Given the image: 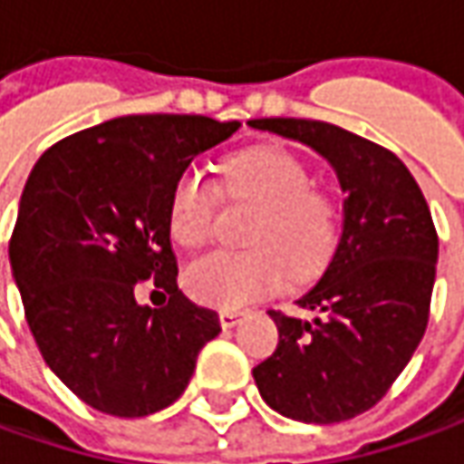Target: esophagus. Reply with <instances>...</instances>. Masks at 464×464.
Returning a JSON list of instances; mask_svg holds the SVG:
<instances>
[{
	"instance_id": "esophagus-1",
	"label": "esophagus",
	"mask_w": 464,
	"mask_h": 464,
	"mask_svg": "<svg viewBox=\"0 0 464 464\" xmlns=\"http://www.w3.org/2000/svg\"><path fill=\"white\" fill-rule=\"evenodd\" d=\"M220 326L223 328H233L236 324H238V318H241V311H236V308H231V311H220Z\"/></svg>"
}]
</instances>
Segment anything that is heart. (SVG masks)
Masks as SVG:
<instances>
[{
  "instance_id": "heart-1",
  "label": "heart",
  "mask_w": 464,
  "mask_h": 464,
  "mask_svg": "<svg viewBox=\"0 0 464 464\" xmlns=\"http://www.w3.org/2000/svg\"><path fill=\"white\" fill-rule=\"evenodd\" d=\"M223 187L231 198L262 208L248 251H210L184 269V287L202 305L223 311L285 287L287 269L295 280L321 275L336 254L342 213L336 198L315 187L308 167L282 149L236 153L223 167ZM220 189L198 167L177 177L169 198V231L187 248L213 236Z\"/></svg>"
}]
</instances>
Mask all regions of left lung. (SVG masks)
Segmentation results:
<instances>
[{"label": "left lung", "mask_w": 464, "mask_h": 464, "mask_svg": "<svg viewBox=\"0 0 464 464\" xmlns=\"http://www.w3.org/2000/svg\"><path fill=\"white\" fill-rule=\"evenodd\" d=\"M248 125L311 146L346 195L336 254L297 300L315 315L269 311L280 343L254 367L256 388L287 419L349 421L391 391L421 342L440 256L434 220L406 164L372 140L303 118Z\"/></svg>", "instance_id": "left-lung-1"}]
</instances>
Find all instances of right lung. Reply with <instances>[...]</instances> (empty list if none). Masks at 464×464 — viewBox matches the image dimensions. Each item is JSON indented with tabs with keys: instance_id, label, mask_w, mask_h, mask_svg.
<instances>
[{
	"instance_id": "add662e5",
	"label": "right lung",
	"mask_w": 464,
	"mask_h": 464,
	"mask_svg": "<svg viewBox=\"0 0 464 464\" xmlns=\"http://www.w3.org/2000/svg\"><path fill=\"white\" fill-rule=\"evenodd\" d=\"M238 125L125 115L58 140L30 171L9 238L12 277L43 360L87 406L122 419L171 406L220 334L218 313L177 287L169 198L192 159ZM146 279L167 306L137 305Z\"/></svg>"
}]
</instances>
